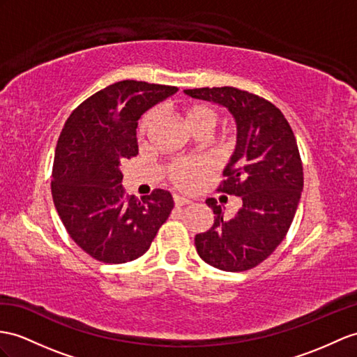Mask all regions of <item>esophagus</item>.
Listing matches in <instances>:
<instances>
[{
  "mask_svg": "<svg viewBox=\"0 0 357 357\" xmlns=\"http://www.w3.org/2000/svg\"><path fill=\"white\" fill-rule=\"evenodd\" d=\"M174 204L176 206H186V204H190V199L185 198V197H180V195H174Z\"/></svg>",
  "mask_w": 357,
  "mask_h": 357,
  "instance_id": "esophagus-1",
  "label": "esophagus"
}]
</instances>
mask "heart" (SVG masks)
I'll use <instances>...</instances> for the list:
<instances>
[{
    "label": "heart",
    "mask_w": 357,
    "mask_h": 357,
    "mask_svg": "<svg viewBox=\"0 0 357 357\" xmlns=\"http://www.w3.org/2000/svg\"><path fill=\"white\" fill-rule=\"evenodd\" d=\"M181 118H183V123L189 128V132L198 137H204L208 133H212L215 126L218 124V113L211 106H206V104H188V106L181 109ZM155 119H158V113L154 110L146 113L141 124H139V136L144 139L154 126ZM207 172L208 163L199 158L174 160L167 167L168 180L181 190L195 189L199 180Z\"/></svg>",
    "instance_id": "heart-1"
}]
</instances>
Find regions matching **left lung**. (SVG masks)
Here are the masks:
<instances>
[{
	"label": "left lung",
	"instance_id": "left-lung-1",
	"mask_svg": "<svg viewBox=\"0 0 357 357\" xmlns=\"http://www.w3.org/2000/svg\"><path fill=\"white\" fill-rule=\"evenodd\" d=\"M185 93L227 109L238 130L236 149L218 190L241 197L242 207L225 220L216 199H206L215 221L195 236L197 253L222 271H247L279 247L297 212L303 190L297 139L280 109L259 95L230 86Z\"/></svg>",
	"mask_w": 357,
	"mask_h": 357
}]
</instances>
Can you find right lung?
Returning <instances> with one entry per match:
<instances>
[{"instance_id": "right-lung-1", "label": "right lung", "mask_w": 357, "mask_h": 357, "mask_svg": "<svg viewBox=\"0 0 357 357\" xmlns=\"http://www.w3.org/2000/svg\"><path fill=\"white\" fill-rule=\"evenodd\" d=\"M176 86L124 80L83 101L59 136L51 194L69 236L93 259L126 264L150 248L174 207L168 190L139 202L123 189L121 163L137 154V119Z\"/></svg>"}]
</instances>
